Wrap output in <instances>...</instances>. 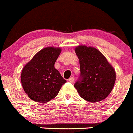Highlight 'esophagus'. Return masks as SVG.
Segmentation results:
<instances>
[{
    "label": "esophagus",
    "mask_w": 133,
    "mask_h": 133,
    "mask_svg": "<svg viewBox=\"0 0 133 133\" xmlns=\"http://www.w3.org/2000/svg\"><path fill=\"white\" fill-rule=\"evenodd\" d=\"M68 81L70 83H74V77H71L68 79Z\"/></svg>",
    "instance_id": "1"
}]
</instances>
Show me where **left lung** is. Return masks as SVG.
Instances as JSON below:
<instances>
[{"instance_id":"left-lung-1","label":"left lung","mask_w":133,"mask_h":133,"mask_svg":"<svg viewBox=\"0 0 133 133\" xmlns=\"http://www.w3.org/2000/svg\"><path fill=\"white\" fill-rule=\"evenodd\" d=\"M75 52L79 61L81 77L74 85L77 92L90 103L105 99L115 83L114 68L103 54L94 47L79 45Z\"/></svg>"}]
</instances>
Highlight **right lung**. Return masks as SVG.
<instances>
[{
  "mask_svg": "<svg viewBox=\"0 0 133 133\" xmlns=\"http://www.w3.org/2000/svg\"><path fill=\"white\" fill-rule=\"evenodd\" d=\"M61 52L60 47H46L24 66L21 76V84L31 100L41 103L50 102L66 82L54 66Z\"/></svg>",
  "mask_w": 133,
  "mask_h": 133,
  "instance_id": "add662e5",
  "label": "right lung"
}]
</instances>
